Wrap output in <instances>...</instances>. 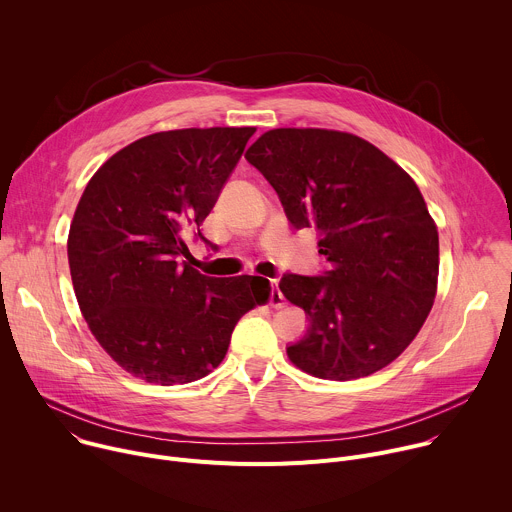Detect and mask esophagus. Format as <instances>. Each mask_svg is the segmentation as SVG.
Instances as JSON below:
<instances>
[{
	"mask_svg": "<svg viewBox=\"0 0 512 512\" xmlns=\"http://www.w3.org/2000/svg\"><path fill=\"white\" fill-rule=\"evenodd\" d=\"M283 302H285V298H283V294H281L277 279H271V298H269V304H271L273 308H281Z\"/></svg>",
	"mask_w": 512,
	"mask_h": 512,
	"instance_id": "esophagus-1",
	"label": "esophagus"
}]
</instances>
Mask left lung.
I'll use <instances>...</instances> for the list:
<instances>
[{
    "label": "left lung",
    "instance_id": "left-lung-1",
    "mask_svg": "<svg viewBox=\"0 0 512 512\" xmlns=\"http://www.w3.org/2000/svg\"><path fill=\"white\" fill-rule=\"evenodd\" d=\"M245 158L275 188L296 229L316 227L322 277L283 275L306 336L289 360L326 381L369 377L421 330L437 294L440 237L413 178L367 139L318 127L265 131Z\"/></svg>",
    "mask_w": 512,
    "mask_h": 512
}]
</instances>
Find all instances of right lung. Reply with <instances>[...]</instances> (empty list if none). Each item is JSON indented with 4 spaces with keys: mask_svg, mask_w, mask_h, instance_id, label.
I'll return each instance as SVG.
<instances>
[{
    "mask_svg": "<svg viewBox=\"0 0 512 512\" xmlns=\"http://www.w3.org/2000/svg\"><path fill=\"white\" fill-rule=\"evenodd\" d=\"M253 133L145 135L93 174L77 204L66 251L79 308L103 350L145 383L212 373L241 316L269 300L263 277H208L178 263L186 231L202 225Z\"/></svg>",
    "mask_w": 512,
    "mask_h": 512,
    "instance_id": "right-lung-1",
    "label": "right lung"
}]
</instances>
